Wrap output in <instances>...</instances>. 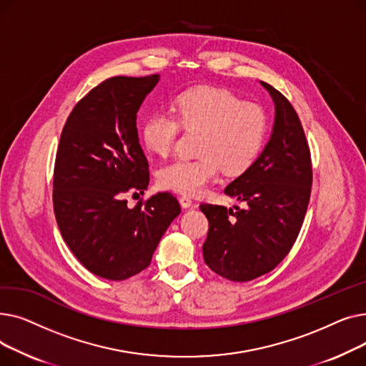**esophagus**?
<instances>
[{
    "instance_id": "obj_1",
    "label": "esophagus",
    "mask_w": 366,
    "mask_h": 366,
    "mask_svg": "<svg viewBox=\"0 0 366 366\" xmlns=\"http://www.w3.org/2000/svg\"><path fill=\"white\" fill-rule=\"evenodd\" d=\"M179 203H181V206L184 209H187V207H189L191 204H193V200H191V197H188V196H181L179 197Z\"/></svg>"
}]
</instances>
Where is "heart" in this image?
I'll return each mask as SVG.
<instances>
[{"mask_svg": "<svg viewBox=\"0 0 366 366\" xmlns=\"http://www.w3.org/2000/svg\"><path fill=\"white\" fill-rule=\"evenodd\" d=\"M199 132L197 159H178L157 172L163 188L182 194H199L212 182L219 167L227 175H239L251 167L265 145L268 115L252 102H244L228 90L197 87L179 93L172 112L156 111L145 119L141 139L157 156H167L179 132Z\"/></svg>", "mask_w": 366, "mask_h": 366, "instance_id": "1", "label": "heart"}]
</instances>
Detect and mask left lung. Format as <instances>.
<instances>
[{
    "label": "left lung",
    "instance_id": "left-lung-1",
    "mask_svg": "<svg viewBox=\"0 0 366 366\" xmlns=\"http://www.w3.org/2000/svg\"><path fill=\"white\" fill-rule=\"evenodd\" d=\"M261 84L276 105L272 138L255 163L224 189L244 209L200 204L209 221L204 262L233 282L272 272L290 254L312 193V156L298 114L279 90Z\"/></svg>",
    "mask_w": 366,
    "mask_h": 366
}]
</instances>
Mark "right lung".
<instances>
[{
  "mask_svg": "<svg viewBox=\"0 0 366 366\" xmlns=\"http://www.w3.org/2000/svg\"><path fill=\"white\" fill-rule=\"evenodd\" d=\"M159 75L111 76L76 102L61 133L53 172V209L61 234L89 272L124 280L149 265L179 212L170 193L127 207L144 194L148 160L138 139L137 112Z\"/></svg>",
  "mask_w": 366,
  "mask_h": 366,
  "instance_id": "1",
  "label": "right lung"
}]
</instances>
